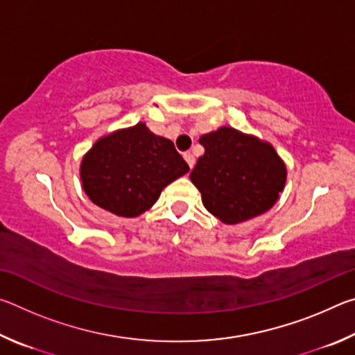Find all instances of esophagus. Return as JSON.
<instances>
[{
    "label": "esophagus",
    "instance_id": "1",
    "mask_svg": "<svg viewBox=\"0 0 355 355\" xmlns=\"http://www.w3.org/2000/svg\"><path fill=\"white\" fill-rule=\"evenodd\" d=\"M183 156H184L186 163H188V166L192 169V167H194V164H196V158H194V156H192L189 152H186Z\"/></svg>",
    "mask_w": 355,
    "mask_h": 355
}]
</instances>
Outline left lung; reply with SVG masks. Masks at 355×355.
Instances as JSON below:
<instances>
[{
	"instance_id": "left-lung-1",
	"label": "left lung",
	"mask_w": 355,
	"mask_h": 355,
	"mask_svg": "<svg viewBox=\"0 0 355 355\" xmlns=\"http://www.w3.org/2000/svg\"><path fill=\"white\" fill-rule=\"evenodd\" d=\"M199 142L205 153L189 178L209 213L235 225L274 207L285 189L286 166L271 142L232 127L202 135Z\"/></svg>"
}]
</instances>
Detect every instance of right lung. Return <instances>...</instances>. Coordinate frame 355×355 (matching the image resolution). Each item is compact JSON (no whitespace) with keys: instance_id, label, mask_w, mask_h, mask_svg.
I'll list each match as a JSON object with an SVG mask.
<instances>
[{"instance_id":"right-lung-1","label":"right lung","mask_w":355,"mask_h":355,"mask_svg":"<svg viewBox=\"0 0 355 355\" xmlns=\"http://www.w3.org/2000/svg\"><path fill=\"white\" fill-rule=\"evenodd\" d=\"M188 171L173 142L139 122L95 141L83 156L80 177L95 205L122 218H137Z\"/></svg>"}]
</instances>
